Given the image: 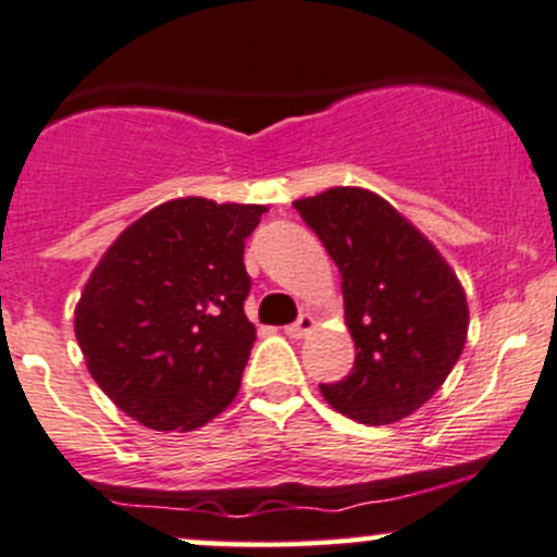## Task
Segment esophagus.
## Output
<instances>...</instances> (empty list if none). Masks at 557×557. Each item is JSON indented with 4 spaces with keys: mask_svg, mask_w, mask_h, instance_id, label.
<instances>
[{
    "mask_svg": "<svg viewBox=\"0 0 557 557\" xmlns=\"http://www.w3.org/2000/svg\"><path fill=\"white\" fill-rule=\"evenodd\" d=\"M314 329V318L312 314H299V320H296V323H290V325H285V334L290 336V339H301V336H307L310 334V331Z\"/></svg>",
    "mask_w": 557,
    "mask_h": 557,
    "instance_id": "1",
    "label": "esophagus"
}]
</instances>
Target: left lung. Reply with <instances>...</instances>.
<instances>
[{"instance_id":"obj_1","label":"left lung","mask_w":557,"mask_h":557,"mask_svg":"<svg viewBox=\"0 0 557 557\" xmlns=\"http://www.w3.org/2000/svg\"><path fill=\"white\" fill-rule=\"evenodd\" d=\"M339 267L356 363L320 385L336 412L387 425L423 407L466 345L469 307L434 245L367 188H329L294 201Z\"/></svg>"}]
</instances>
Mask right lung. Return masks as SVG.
<instances>
[{"label": "right lung", "instance_id": "add662e5", "mask_svg": "<svg viewBox=\"0 0 557 557\" xmlns=\"http://www.w3.org/2000/svg\"><path fill=\"white\" fill-rule=\"evenodd\" d=\"M263 212L188 196L145 212L107 247L75 307V336L128 418L190 431L237 396L256 342L245 239Z\"/></svg>", "mask_w": 557, "mask_h": 557}]
</instances>
